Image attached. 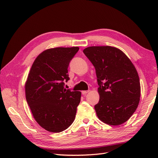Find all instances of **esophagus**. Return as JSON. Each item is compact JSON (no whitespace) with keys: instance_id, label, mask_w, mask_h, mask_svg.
<instances>
[{"instance_id":"1","label":"esophagus","mask_w":158,"mask_h":158,"mask_svg":"<svg viewBox=\"0 0 158 158\" xmlns=\"http://www.w3.org/2000/svg\"><path fill=\"white\" fill-rule=\"evenodd\" d=\"M88 92H89V90H87V91H82V94L83 95H85L86 94H88Z\"/></svg>"}]
</instances>
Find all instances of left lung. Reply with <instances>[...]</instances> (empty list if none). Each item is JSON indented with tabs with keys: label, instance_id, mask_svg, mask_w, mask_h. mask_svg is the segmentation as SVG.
Instances as JSON below:
<instances>
[{
	"label": "left lung",
	"instance_id": "1",
	"mask_svg": "<svg viewBox=\"0 0 158 158\" xmlns=\"http://www.w3.org/2000/svg\"><path fill=\"white\" fill-rule=\"evenodd\" d=\"M84 53L95 69L99 101L94 108L99 120L117 126L127 121L140 102L137 70L124 52L111 46H92Z\"/></svg>",
	"mask_w": 158,
	"mask_h": 158
}]
</instances>
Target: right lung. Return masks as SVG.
<instances>
[{
    "mask_svg": "<svg viewBox=\"0 0 158 158\" xmlns=\"http://www.w3.org/2000/svg\"><path fill=\"white\" fill-rule=\"evenodd\" d=\"M78 47L43 51L33 62L25 84L26 101L33 118L46 131L60 132L74 121L81 92L64 88L70 61Z\"/></svg>",
    "mask_w": 158,
    "mask_h": 158,
    "instance_id": "1",
    "label": "right lung"
}]
</instances>
